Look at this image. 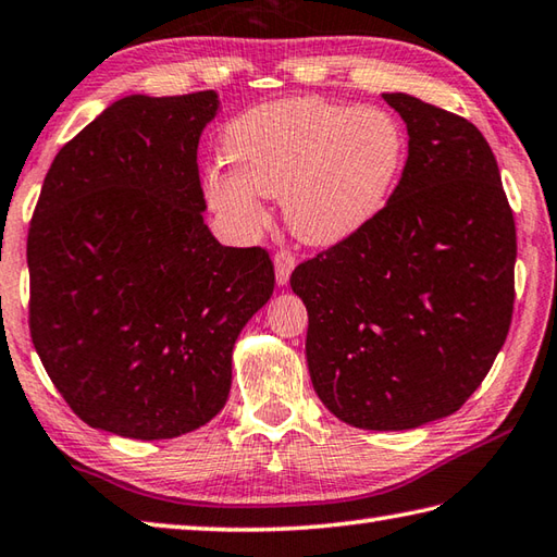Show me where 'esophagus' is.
I'll list each match as a JSON object with an SVG mask.
<instances>
[{"mask_svg": "<svg viewBox=\"0 0 557 557\" xmlns=\"http://www.w3.org/2000/svg\"><path fill=\"white\" fill-rule=\"evenodd\" d=\"M274 269H276V283L278 286H286L293 269H296V257L290 255L288 249H281L274 255Z\"/></svg>", "mask_w": 557, "mask_h": 557, "instance_id": "esophagus-1", "label": "esophagus"}]
</instances>
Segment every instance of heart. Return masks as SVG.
Masks as SVG:
<instances>
[{"label": "heart", "mask_w": 557, "mask_h": 557, "mask_svg": "<svg viewBox=\"0 0 557 557\" xmlns=\"http://www.w3.org/2000/svg\"><path fill=\"white\" fill-rule=\"evenodd\" d=\"M230 172L206 174V198L243 230L264 223L259 196L281 198L293 237L332 247L383 211L407 157L391 111L318 97L251 107L223 133Z\"/></svg>", "instance_id": "b5f03b06"}]
</instances>
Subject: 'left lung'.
I'll return each mask as SVG.
<instances>
[{
    "instance_id": "8db88e82",
    "label": "left lung",
    "mask_w": 557,
    "mask_h": 557,
    "mask_svg": "<svg viewBox=\"0 0 557 557\" xmlns=\"http://www.w3.org/2000/svg\"><path fill=\"white\" fill-rule=\"evenodd\" d=\"M403 180L381 213L302 261L312 387L342 422L403 432L454 414L485 381L513 310L517 227L487 140L409 94Z\"/></svg>"
}]
</instances>
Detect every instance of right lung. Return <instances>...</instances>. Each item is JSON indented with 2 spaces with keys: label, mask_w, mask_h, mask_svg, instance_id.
I'll return each instance as SVG.
<instances>
[{
  "label": "right lung",
  "mask_w": 557,
  "mask_h": 557,
  "mask_svg": "<svg viewBox=\"0 0 557 557\" xmlns=\"http://www.w3.org/2000/svg\"><path fill=\"white\" fill-rule=\"evenodd\" d=\"M215 91L131 94L62 148L28 227L30 339L82 422L174 438L225 407L233 349L274 293L261 247L203 223L198 138Z\"/></svg>",
  "instance_id": "obj_1"
}]
</instances>
